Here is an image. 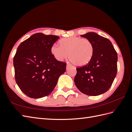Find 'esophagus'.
Here are the masks:
<instances>
[{"label":"esophagus","mask_w":132,"mask_h":132,"mask_svg":"<svg viewBox=\"0 0 132 132\" xmlns=\"http://www.w3.org/2000/svg\"><path fill=\"white\" fill-rule=\"evenodd\" d=\"M70 66H71L70 64H68V63H67V68H69Z\"/></svg>","instance_id":"obj_1"}]
</instances>
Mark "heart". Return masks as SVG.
Returning a JSON list of instances; mask_svg holds the SVG:
<instances>
[{
    "instance_id": "1",
    "label": "heart",
    "mask_w": 132,
    "mask_h": 132,
    "mask_svg": "<svg viewBox=\"0 0 132 132\" xmlns=\"http://www.w3.org/2000/svg\"><path fill=\"white\" fill-rule=\"evenodd\" d=\"M60 46L54 44L51 53L58 61L62 62L68 57L71 62L77 66L88 63L93 58L94 46L88 39L71 36L61 39Z\"/></svg>"
}]
</instances>
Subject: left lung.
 Segmentation results:
<instances>
[{"mask_svg":"<svg viewBox=\"0 0 132 132\" xmlns=\"http://www.w3.org/2000/svg\"><path fill=\"white\" fill-rule=\"evenodd\" d=\"M94 46V54L86 65L77 68L74 82L82 93L97 96L110 88L116 76L118 57L109 39L95 32L81 35Z\"/></svg>","mask_w":132,"mask_h":132,"instance_id":"1","label":"left lung"}]
</instances>
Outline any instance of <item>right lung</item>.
<instances>
[{
	"label": "right lung",
	"instance_id": "1",
	"mask_svg": "<svg viewBox=\"0 0 132 132\" xmlns=\"http://www.w3.org/2000/svg\"><path fill=\"white\" fill-rule=\"evenodd\" d=\"M59 38L37 33L18 47L13 59L15 81L27 96L39 98L50 95L65 71L67 64L58 61L51 53L52 46Z\"/></svg>",
	"mask_w": 132,
	"mask_h": 132
}]
</instances>
